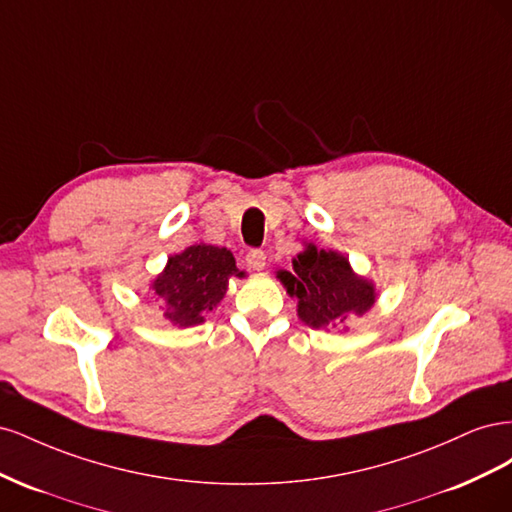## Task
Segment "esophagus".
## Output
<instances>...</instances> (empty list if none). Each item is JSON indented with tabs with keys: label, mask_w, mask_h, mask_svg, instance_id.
<instances>
[{
	"label": "esophagus",
	"mask_w": 512,
	"mask_h": 512,
	"mask_svg": "<svg viewBox=\"0 0 512 512\" xmlns=\"http://www.w3.org/2000/svg\"><path fill=\"white\" fill-rule=\"evenodd\" d=\"M245 262H247V267H250V269L260 271L262 267L267 265V254L262 252V250H250V252H247V256H245Z\"/></svg>",
	"instance_id": "34e87169"
}]
</instances>
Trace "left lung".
I'll list each match as a JSON object with an SVG mask.
<instances>
[{"label": "left lung", "instance_id": "left-lung-1", "mask_svg": "<svg viewBox=\"0 0 512 512\" xmlns=\"http://www.w3.org/2000/svg\"><path fill=\"white\" fill-rule=\"evenodd\" d=\"M277 277L290 297H297L299 318L316 329L363 316L376 301L374 286L352 273L348 258L314 245L292 260V271H280Z\"/></svg>", "mask_w": 512, "mask_h": 512}]
</instances>
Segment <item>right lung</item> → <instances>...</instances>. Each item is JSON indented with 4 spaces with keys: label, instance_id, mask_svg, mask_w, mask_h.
I'll list each match as a JSON object with an SVG mask.
<instances>
[{
    "label": "right lung",
    "instance_id": "1",
    "mask_svg": "<svg viewBox=\"0 0 512 512\" xmlns=\"http://www.w3.org/2000/svg\"><path fill=\"white\" fill-rule=\"evenodd\" d=\"M232 275L241 277L243 273L226 247L200 243L168 258L164 273L153 282V290L166 305L164 316L170 322L192 327L203 322V314L224 299Z\"/></svg>",
    "mask_w": 512,
    "mask_h": 512
}]
</instances>
